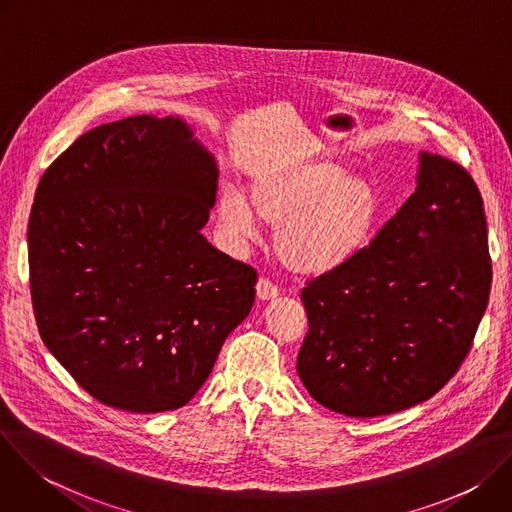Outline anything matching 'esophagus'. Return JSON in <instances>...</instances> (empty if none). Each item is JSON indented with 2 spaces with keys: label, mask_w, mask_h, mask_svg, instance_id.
<instances>
[{
  "label": "esophagus",
  "mask_w": 512,
  "mask_h": 512,
  "mask_svg": "<svg viewBox=\"0 0 512 512\" xmlns=\"http://www.w3.org/2000/svg\"><path fill=\"white\" fill-rule=\"evenodd\" d=\"M257 296H259V300H275L279 296V287L273 281H269L267 277H261L257 281Z\"/></svg>",
  "instance_id": "esophagus-1"
}]
</instances>
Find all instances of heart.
Instances as JSON below:
<instances>
[{
    "label": "heart",
    "instance_id": "obj_1",
    "mask_svg": "<svg viewBox=\"0 0 512 512\" xmlns=\"http://www.w3.org/2000/svg\"><path fill=\"white\" fill-rule=\"evenodd\" d=\"M253 212L277 225L273 247L285 267L320 275L367 245L383 204L373 178L348 174L336 162L304 160L259 170L249 182V202L235 188L221 192L218 223L235 241L255 237Z\"/></svg>",
    "mask_w": 512,
    "mask_h": 512
}]
</instances>
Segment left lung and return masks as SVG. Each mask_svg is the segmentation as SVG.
<instances>
[{"label": "left lung", "mask_w": 512, "mask_h": 512, "mask_svg": "<svg viewBox=\"0 0 512 512\" xmlns=\"http://www.w3.org/2000/svg\"><path fill=\"white\" fill-rule=\"evenodd\" d=\"M490 283L478 186L460 164L421 152L415 192L371 245L302 289L304 387L348 417L427 401L468 356Z\"/></svg>", "instance_id": "1"}]
</instances>
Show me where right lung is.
<instances>
[{
  "label": "right lung",
  "mask_w": 512,
  "mask_h": 512,
  "mask_svg": "<svg viewBox=\"0 0 512 512\" xmlns=\"http://www.w3.org/2000/svg\"><path fill=\"white\" fill-rule=\"evenodd\" d=\"M216 180L214 156L172 115L99 125L44 172L28 225L34 316L97 401L186 405L249 316L255 269L200 233Z\"/></svg>",
  "instance_id": "right-lung-1"
}]
</instances>
